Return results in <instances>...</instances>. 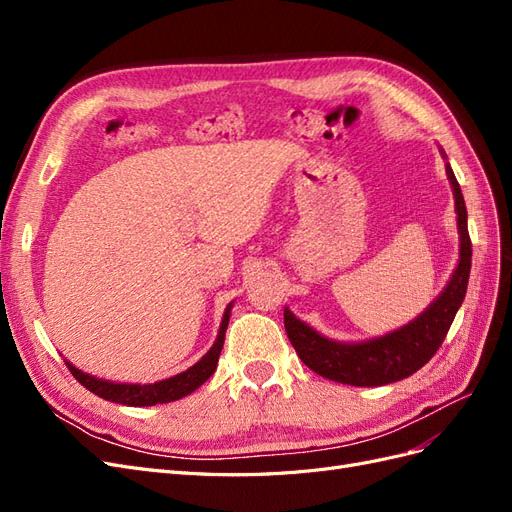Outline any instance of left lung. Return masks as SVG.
<instances>
[{
  "label": "left lung",
  "instance_id": "8db88e82",
  "mask_svg": "<svg viewBox=\"0 0 512 512\" xmlns=\"http://www.w3.org/2000/svg\"><path fill=\"white\" fill-rule=\"evenodd\" d=\"M448 181L455 192V211L461 235L459 265L440 297L404 329L363 344H339L318 335L305 322L284 309V327L299 359L318 376L352 386H382L412 376L442 346L457 309L468 290L472 267V241L468 235V211L451 166Z\"/></svg>",
  "mask_w": 512,
  "mask_h": 512
}]
</instances>
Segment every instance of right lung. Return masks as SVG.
<instances>
[{
    "mask_svg": "<svg viewBox=\"0 0 512 512\" xmlns=\"http://www.w3.org/2000/svg\"><path fill=\"white\" fill-rule=\"evenodd\" d=\"M228 318H230V307L224 312L222 327L218 333V339H215L213 348L200 359L196 365H192L188 371H181V374L156 382V384H117V382H108L100 380L89 374H83L81 369L72 367L68 361V369L72 371V376L79 380L85 389H89L94 395L106 399V401H115V404L123 406H156V404H168V401L181 399L185 395H190L196 391L200 384L207 382L215 367H218L220 352L224 346V335L228 327Z\"/></svg>",
    "mask_w": 512,
    "mask_h": 512,
    "instance_id": "right-lung-1",
    "label": "right lung"
}]
</instances>
